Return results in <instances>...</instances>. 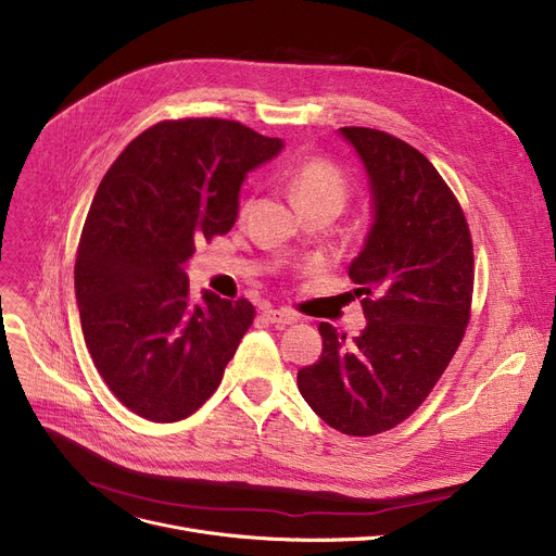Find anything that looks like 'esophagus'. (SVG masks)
<instances>
[{"instance_id": "34e87169", "label": "esophagus", "mask_w": 556, "mask_h": 556, "mask_svg": "<svg viewBox=\"0 0 556 556\" xmlns=\"http://www.w3.org/2000/svg\"><path fill=\"white\" fill-rule=\"evenodd\" d=\"M263 318L273 323V325H293V323H298L295 313L288 311V308H268V311H263Z\"/></svg>"}]
</instances>
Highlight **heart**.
Returning a JSON list of instances; mask_svg holds the SVG:
<instances>
[{
    "label": "heart",
    "instance_id": "1",
    "mask_svg": "<svg viewBox=\"0 0 556 556\" xmlns=\"http://www.w3.org/2000/svg\"><path fill=\"white\" fill-rule=\"evenodd\" d=\"M288 190L300 211L311 206H331L341 211L348 200V179L333 163L308 159L288 175Z\"/></svg>",
    "mask_w": 556,
    "mask_h": 556
}]
</instances>
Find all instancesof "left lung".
<instances>
[{
    "instance_id": "8db88e82",
    "label": "left lung",
    "mask_w": 556,
    "mask_h": 556,
    "mask_svg": "<svg viewBox=\"0 0 556 556\" xmlns=\"http://www.w3.org/2000/svg\"><path fill=\"white\" fill-rule=\"evenodd\" d=\"M338 134L370 188L372 223L350 265L366 327L348 341L320 323L323 354L298 372V389L329 427L375 437L416 412L462 343L472 240L452 190L416 148L366 127Z\"/></svg>"
}]
</instances>
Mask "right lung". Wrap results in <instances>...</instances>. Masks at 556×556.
Here are the masks:
<instances>
[{"mask_svg": "<svg viewBox=\"0 0 556 556\" xmlns=\"http://www.w3.org/2000/svg\"><path fill=\"white\" fill-rule=\"evenodd\" d=\"M283 150L233 119H167L117 156L90 204L75 263L86 348L134 414L177 422L215 393L254 320L248 300L190 298L200 240L227 233L240 186Z\"/></svg>", "mask_w": 556, "mask_h": 556, "instance_id": "add662e5", "label": "right lung"}]
</instances>
